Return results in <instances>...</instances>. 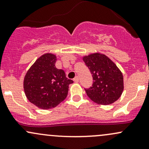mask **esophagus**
Listing matches in <instances>:
<instances>
[{
    "instance_id": "esophagus-1",
    "label": "esophagus",
    "mask_w": 149,
    "mask_h": 149,
    "mask_svg": "<svg viewBox=\"0 0 149 149\" xmlns=\"http://www.w3.org/2000/svg\"><path fill=\"white\" fill-rule=\"evenodd\" d=\"M73 81H74L75 83H78V82L79 81V78H78V76H76L74 78H73Z\"/></svg>"
}]
</instances>
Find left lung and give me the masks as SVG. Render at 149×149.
Listing matches in <instances>:
<instances>
[{
	"instance_id": "left-lung-1",
	"label": "left lung",
	"mask_w": 149,
	"mask_h": 149,
	"mask_svg": "<svg viewBox=\"0 0 149 149\" xmlns=\"http://www.w3.org/2000/svg\"><path fill=\"white\" fill-rule=\"evenodd\" d=\"M83 60L93 77L91 88L85 89L87 95L95 103L109 105L120 97L124 90L123 76L110 58L95 52L84 56Z\"/></svg>"
}]
</instances>
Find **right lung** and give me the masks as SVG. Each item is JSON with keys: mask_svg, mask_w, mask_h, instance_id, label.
Returning <instances> with one entry per match:
<instances>
[{"mask_svg": "<svg viewBox=\"0 0 149 149\" xmlns=\"http://www.w3.org/2000/svg\"><path fill=\"white\" fill-rule=\"evenodd\" d=\"M57 57L45 53L29 68L24 78V90L29 101L42 109H50L59 105L67 97L69 85L64 70L56 68Z\"/></svg>", "mask_w": 149, "mask_h": 149, "instance_id": "right-lung-1", "label": "right lung"}]
</instances>
